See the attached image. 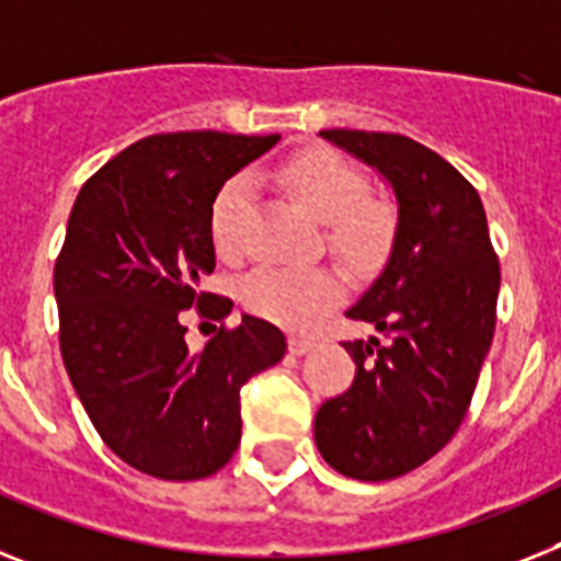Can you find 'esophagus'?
<instances>
[{
    "mask_svg": "<svg viewBox=\"0 0 561 561\" xmlns=\"http://www.w3.org/2000/svg\"><path fill=\"white\" fill-rule=\"evenodd\" d=\"M314 346L312 337H304V335H289V353L291 355H307L309 350Z\"/></svg>",
    "mask_w": 561,
    "mask_h": 561,
    "instance_id": "obj_1",
    "label": "esophagus"
}]
</instances>
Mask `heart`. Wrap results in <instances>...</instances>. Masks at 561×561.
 Here are the masks:
<instances>
[{
  "label": "heart",
  "mask_w": 561,
  "mask_h": 561,
  "mask_svg": "<svg viewBox=\"0 0 561 561\" xmlns=\"http://www.w3.org/2000/svg\"><path fill=\"white\" fill-rule=\"evenodd\" d=\"M280 183L327 224V247L355 272L381 270L398 238L390 203L369 197L367 174L346 157L314 148L280 165ZM252 208V183L234 174L211 203L208 231L224 257L243 252V226ZM344 298V284L323 266H261L247 277L243 300L254 314L284 327H312Z\"/></svg>",
  "instance_id": "b5f03b06"
}]
</instances>
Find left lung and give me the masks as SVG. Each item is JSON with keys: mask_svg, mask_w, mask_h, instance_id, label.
<instances>
[{"mask_svg": "<svg viewBox=\"0 0 561 561\" xmlns=\"http://www.w3.org/2000/svg\"><path fill=\"white\" fill-rule=\"evenodd\" d=\"M375 165L398 197V238L373 289L346 318L383 337L344 341L353 387L323 401L314 444L358 481H387L436 456L461 427L496 332L502 270L479 192L404 134L321 131Z\"/></svg>", "mask_w": 561, "mask_h": 561, "instance_id": "1", "label": "left lung"}]
</instances>
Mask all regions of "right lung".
Instances as JSON below:
<instances>
[{"label": "right lung", "mask_w": 561, "mask_h": 561, "mask_svg": "<svg viewBox=\"0 0 561 561\" xmlns=\"http://www.w3.org/2000/svg\"><path fill=\"white\" fill-rule=\"evenodd\" d=\"M277 134L142 137L94 171L73 201L54 266L59 353L88 419L140 473L194 481L240 444V387L284 358V332L247 314L188 353L186 309L224 321L203 291L215 272L208 215L226 180Z\"/></svg>", "instance_id": "right-lung-1"}]
</instances>
